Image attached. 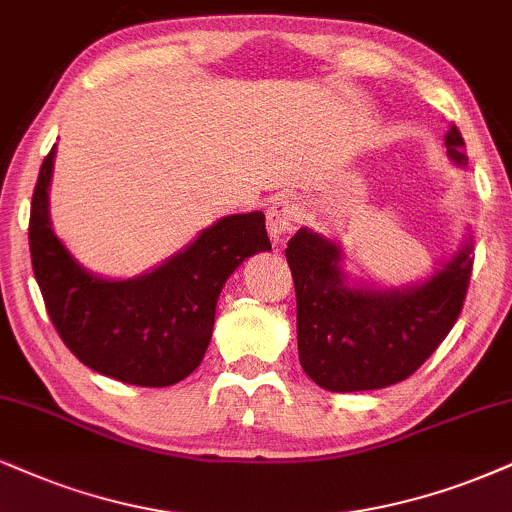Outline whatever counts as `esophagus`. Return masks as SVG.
Returning a JSON list of instances; mask_svg holds the SVG:
<instances>
[{
    "instance_id": "obj_1",
    "label": "esophagus",
    "mask_w": 512,
    "mask_h": 512,
    "mask_svg": "<svg viewBox=\"0 0 512 512\" xmlns=\"http://www.w3.org/2000/svg\"><path fill=\"white\" fill-rule=\"evenodd\" d=\"M301 213H299V206L294 204L289 197H277L273 204L268 206V235L273 239L275 244H280L282 239H285L289 232L294 230V225L299 223Z\"/></svg>"
}]
</instances>
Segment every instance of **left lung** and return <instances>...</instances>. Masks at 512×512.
Returning <instances> with one entry per match:
<instances>
[{
	"mask_svg": "<svg viewBox=\"0 0 512 512\" xmlns=\"http://www.w3.org/2000/svg\"><path fill=\"white\" fill-rule=\"evenodd\" d=\"M446 151L465 166L463 135L446 132ZM296 292L301 368L327 391L384 389L413 375L437 351L463 311L472 242L420 285L361 287L342 270V246L301 227L287 244Z\"/></svg>",
	"mask_w": 512,
	"mask_h": 512,
	"instance_id": "left-lung-1",
	"label": "left lung"
}]
</instances>
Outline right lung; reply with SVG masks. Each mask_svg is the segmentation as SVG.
I'll return each mask as SVG.
<instances>
[{"mask_svg": "<svg viewBox=\"0 0 512 512\" xmlns=\"http://www.w3.org/2000/svg\"><path fill=\"white\" fill-rule=\"evenodd\" d=\"M56 144L30 204V258L49 318L87 368L137 387H170L204 361L220 289L249 256L270 251L261 211L225 216L185 249L132 280L92 275L49 223Z\"/></svg>", "mask_w": 512, "mask_h": 512, "instance_id": "1", "label": "right lung"}]
</instances>
